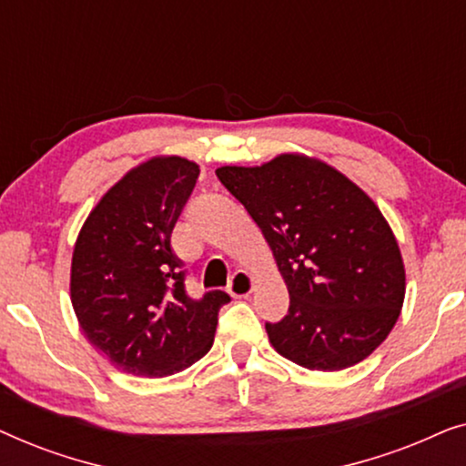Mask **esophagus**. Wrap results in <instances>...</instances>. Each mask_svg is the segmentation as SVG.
I'll use <instances>...</instances> for the list:
<instances>
[{"label":"esophagus","instance_id":"34e87169","mask_svg":"<svg viewBox=\"0 0 466 466\" xmlns=\"http://www.w3.org/2000/svg\"><path fill=\"white\" fill-rule=\"evenodd\" d=\"M254 290V279L248 271L239 269L233 273L231 282H228V292H231V297L235 299H244L250 295V292Z\"/></svg>","mask_w":466,"mask_h":466}]
</instances>
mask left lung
<instances>
[{
  "label": "left lung",
  "instance_id": "left-lung-1",
  "mask_svg": "<svg viewBox=\"0 0 466 466\" xmlns=\"http://www.w3.org/2000/svg\"><path fill=\"white\" fill-rule=\"evenodd\" d=\"M216 176L263 231L289 289V314L265 324L276 352L311 371L365 360L405 299L403 257L371 197L299 152Z\"/></svg>",
  "mask_w": 466,
  "mask_h": 466
}]
</instances>
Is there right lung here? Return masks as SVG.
Returning a JSON list of instances; mask_svg holds the SVG:
<instances>
[{"mask_svg":"<svg viewBox=\"0 0 466 466\" xmlns=\"http://www.w3.org/2000/svg\"><path fill=\"white\" fill-rule=\"evenodd\" d=\"M199 165L152 157L120 177L91 209L74 246L69 292L80 329L123 371L165 378L193 365L214 343L231 297L190 299L171 250Z\"/></svg>","mask_w":466,"mask_h":466,"instance_id":"1","label":"right lung"}]
</instances>
